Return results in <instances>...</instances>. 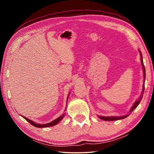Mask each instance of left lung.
Masks as SVG:
<instances>
[{
  "instance_id": "left-lung-1",
  "label": "left lung",
  "mask_w": 154,
  "mask_h": 154,
  "mask_svg": "<svg viewBox=\"0 0 154 154\" xmlns=\"http://www.w3.org/2000/svg\"><path fill=\"white\" fill-rule=\"evenodd\" d=\"M139 51V53H140V61H141V64H142V68H143V90H142V93H141V95L140 96V97L137 100H136V102L134 103L133 106H132L131 109H130V110L129 111L128 114L127 115H125V116H98V118L103 119L104 121H115V120H119V119H124L127 118L128 116H130V114L132 113V111H133L134 109L137 107V106L139 105V104L140 103V100H141V99L143 98V93H144V90H145V66H144V64H143V56H142V54H141V51L140 50Z\"/></svg>"
}]
</instances>
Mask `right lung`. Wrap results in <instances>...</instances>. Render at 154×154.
<instances>
[{
    "instance_id": "add662e5",
    "label": "right lung",
    "mask_w": 154,
    "mask_h": 154,
    "mask_svg": "<svg viewBox=\"0 0 154 154\" xmlns=\"http://www.w3.org/2000/svg\"><path fill=\"white\" fill-rule=\"evenodd\" d=\"M69 95H70V93L69 94V95H68L67 100H66L67 101H68V98H69ZM66 105H67V102H66ZM66 109V108H65V109ZM64 116H65V113L62 114V116H60V117H58V118H57V119H54V121H52V122H49V123H48V124H36V123H35V122H33V121H32V120H30V119L26 118V117H24V116H22L23 118H24L26 119V120L28 121V122H29V123H30V124H32V126H35V127H36V128H47V127H51V126H55V125H56L57 124H58L59 122L62 120V118H64Z\"/></svg>"
}]
</instances>
